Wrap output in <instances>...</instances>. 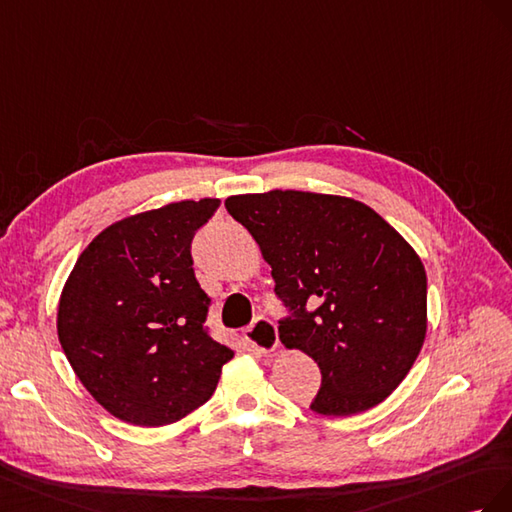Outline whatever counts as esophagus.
I'll list each match as a JSON object with an SVG mask.
<instances>
[{
    "label": "esophagus",
    "instance_id": "34e87169",
    "mask_svg": "<svg viewBox=\"0 0 512 512\" xmlns=\"http://www.w3.org/2000/svg\"><path fill=\"white\" fill-rule=\"evenodd\" d=\"M244 337L261 354H272L274 349L279 347V332H276L274 324L266 317H257L253 321V326L246 330Z\"/></svg>",
    "mask_w": 512,
    "mask_h": 512
}]
</instances>
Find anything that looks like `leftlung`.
Here are the masks:
<instances>
[{
  "label": "left lung",
  "mask_w": 512,
  "mask_h": 512,
  "mask_svg": "<svg viewBox=\"0 0 512 512\" xmlns=\"http://www.w3.org/2000/svg\"><path fill=\"white\" fill-rule=\"evenodd\" d=\"M225 208L294 311L281 343L321 371L311 410L352 416L388 399L427 334V272L412 244L352 197L270 191L227 197Z\"/></svg>",
  "instance_id": "1"
}]
</instances>
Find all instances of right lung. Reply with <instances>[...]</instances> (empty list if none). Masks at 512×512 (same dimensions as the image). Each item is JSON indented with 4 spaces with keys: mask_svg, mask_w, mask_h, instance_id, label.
<instances>
[{
    "mask_svg": "<svg viewBox=\"0 0 512 512\" xmlns=\"http://www.w3.org/2000/svg\"><path fill=\"white\" fill-rule=\"evenodd\" d=\"M221 206L175 201L126 216L85 246L57 304L72 371L109 414L137 427L178 422L216 390L233 349L206 330L208 296L191 240Z\"/></svg>",
    "mask_w": 512,
    "mask_h": 512,
    "instance_id": "add662e5",
    "label": "right lung"
}]
</instances>
